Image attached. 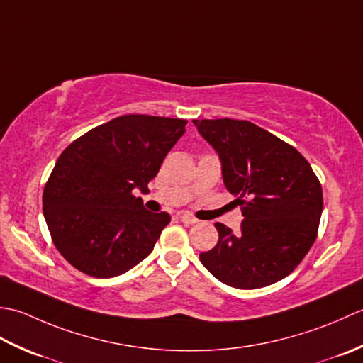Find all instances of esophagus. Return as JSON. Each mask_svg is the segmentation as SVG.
Wrapping results in <instances>:
<instances>
[{
    "instance_id": "esophagus-1",
    "label": "esophagus",
    "mask_w": 363,
    "mask_h": 363,
    "mask_svg": "<svg viewBox=\"0 0 363 363\" xmlns=\"http://www.w3.org/2000/svg\"><path fill=\"white\" fill-rule=\"evenodd\" d=\"M179 218H180V220H182L183 224H188V225H194V224L199 223V220L194 216H191L189 213H184V211L179 213Z\"/></svg>"
}]
</instances>
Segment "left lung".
Instances as JSON below:
<instances>
[{
	"instance_id": "left-lung-1",
	"label": "left lung",
	"mask_w": 363,
	"mask_h": 363,
	"mask_svg": "<svg viewBox=\"0 0 363 363\" xmlns=\"http://www.w3.org/2000/svg\"><path fill=\"white\" fill-rule=\"evenodd\" d=\"M218 152L225 188L244 220L233 233L216 223L219 241L201 262L225 285L254 290L294 271L316 240L323 189L308 161L255 123L192 121Z\"/></svg>"
}]
</instances>
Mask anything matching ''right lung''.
Segmentation results:
<instances>
[{
	"instance_id": "add662e5",
	"label": "right lung",
	"mask_w": 363,
	"mask_h": 363,
	"mask_svg": "<svg viewBox=\"0 0 363 363\" xmlns=\"http://www.w3.org/2000/svg\"><path fill=\"white\" fill-rule=\"evenodd\" d=\"M186 123L121 116L61 153L43 189V216L56 249L78 271L116 277L152 252L171 216L147 211L133 191H149Z\"/></svg>"
}]
</instances>
